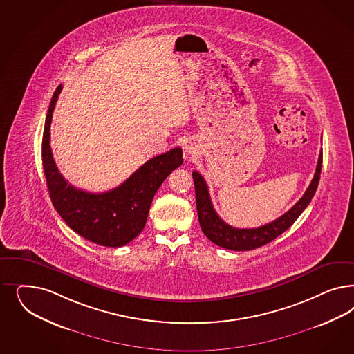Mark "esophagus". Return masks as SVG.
I'll return each instance as SVG.
<instances>
[{
	"instance_id": "1",
	"label": "esophagus",
	"mask_w": 354,
	"mask_h": 354,
	"mask_svg": "<svg viewBox=\"0 0 354 354\" xmlns=\"http://www.w3.org/2000/svg\"><path fill=\"white\" fill-rule=\"evenodd\" d=\"M186 151H187V152H190V149H187V147H186Z\"/></svg>"
}]
</instances>
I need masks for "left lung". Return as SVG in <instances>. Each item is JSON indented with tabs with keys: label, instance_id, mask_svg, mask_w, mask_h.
<instances>
[{
	"label": "left lung",
	"instance_id": "left-lung-1",
	"mask_svg": "<svg viewBox=\"0 0 354 354\" xmlns=\"http://www.w3.org/2000/svg\"><path fill=\"white\" fill-rule=\"evenodd\" d=\"M322 160H323V155L320 152L314 178L308 185L305 194L302 195V198L297 202L296 205H293L284 215L274 220L272 223H268L259 228H233L232 225L224 223L218 217L212 205L205 178L201 176V173L193 171L198 218L205 237L220 248L234 251L254 250L274 241L296 221L298 216L304 212V209L311 202V198L315 194L319 183Z\"/></svg>",
	"mask_w": 354,
	"mask_h": 354
}]
</instances>
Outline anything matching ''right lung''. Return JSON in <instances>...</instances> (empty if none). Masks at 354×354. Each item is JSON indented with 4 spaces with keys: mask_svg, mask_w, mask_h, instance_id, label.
<instances>
[{
    "mask_svg": "<svg viewBox=\"0 0 354 354\" xmlns=\"http://www.w3.org/2000/svg\"><path fill=\"white\" fill-rule=\"evenodd\" d=\"M61 90L62 84L56 88L49 104L41 145L52 203L58 215L83 239L108 248L124 246L145 228L160 185L183 164V149L177 147L152 158L113 190L95 194L77 189L58 171L49 145L52 115Z\"/></svg>",
    "mask_w": 354,
    "mask_h": 354,
    "instance_id": "add662e5",
    "label": "right lung"
}]
</instances>
